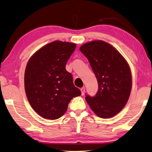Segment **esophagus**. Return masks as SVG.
<instances>
[{
  "instance_id": "obj_1",
  "label": "esophagus",
  "mask_w": 152,
  "mask_h": 152,
  "mask_svg": "<svg viewBox=\"0 0 152 152\" xmlns=\"http://www.w3.org/2000/svg\"><path fill=\"white\" fill-rule=\"evenodd\" d=\"M81 95H83L85 92V87H82L81 88Z\"/></svg>"
}]
</instances>
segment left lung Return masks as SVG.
<instances>
[{"instance_id":"left-lung-1","label":"left lung","mask_w":152,"mask_h":152,"mask_svg":"<svg viewBox=\"0 0 152 152\" xmlns=\"http://www.w3.org/2000/svg\"><path fill=\"white\" fill-rule=\"evenodd\" d=\"M80 51L88 59L99 84L96 95H87L86 101L100 118H112L122 110L130 95L129 64L115 48L102 40L85 43Z\"/></svg>"}]
</instances>
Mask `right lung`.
I'll use <instances>...</instances> for the list:
<instances>
[{
  "label": "right lung",
  "instance_id": "add662e5",
  "mask_svg": "<svg viewBox=\"0 0 152 152\" xmlns=\"http://www.w3.org/2000/svg\"><path fill=\"white\" fill-rule=\"evenodd\" d=\"M76 48L74 43L53 41L36 51L28 61L24 88L28 101L42 118L56 120L64 115L73 97L81 91L65 69Z\"/></svg>",
  "mask_w": 152,
  "mask_h": 152
}]
</instances>
